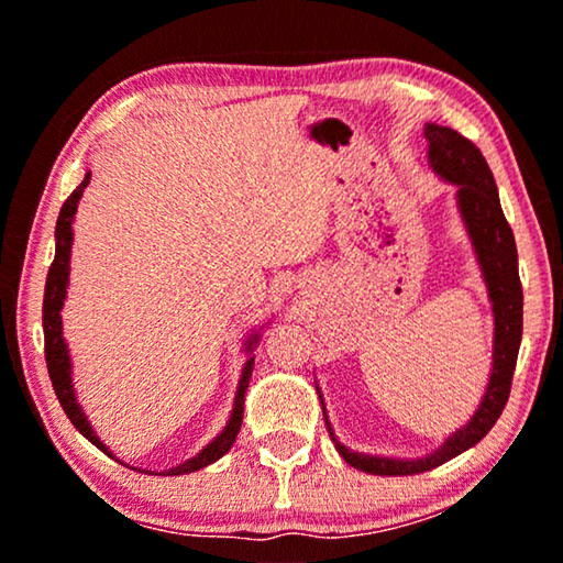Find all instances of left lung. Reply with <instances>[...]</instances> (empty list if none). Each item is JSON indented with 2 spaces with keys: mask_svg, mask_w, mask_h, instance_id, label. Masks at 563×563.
<instances>
[{
  "mask_svg": "<svg viewBox=\"0 0 563 563\" xmlns=\"http://www.w3.org/2000/svg\"><path fill=\"white\" fill-rule=\"evenodd\" d=\"M428 137V164L441 179L456 184V205L464 220L466 233L472 238L476 261H479L484 284L492 302V314H495V351H492V374L487 391H484L479 407L472 415V420L456 433L449 435L441 449L422 459H389V456H368V453H356L338 441L333 428H330L325 402H322V415H325L330 441L345 459V464L361 468L366 474L379 476H407L422 474L430 468L445 464L459 453H464L482 441L503 415L507 397H510L515 364H518L520 338H522V287L518 274V249H515V235L507 225L503 205H499L497 184L492 176L487 161L482 151L472 141L456 130L435 125H426ZM318 387V384H314Z\"/></svg>",
  "mask_w": 563,
  "mask_h": 563,
  "instance_id": "1",
  "label": "left lung"
}]
</instances>
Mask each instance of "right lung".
Masks as SVG:
<instances>
[{"mask_svg": "<svg viewBox=\"0 0 563 563\" xmlns=\"http://www.w3.org/2000/svg\"><path fill=\"white\" fill-rule=\"evenodd\" d=\"M91 179V174L87 172L84 181L71 191V197L66 199L64 207L58 212V222H56V258L48 268V279H45V295H43V335H45V364H48V374L53 382V389H56V397L64 412L68 415V420L74 422V428L79 433L97 445L99 451H104L107 456H112V451L99 441L95 428L89 426L87 415H84L81 405L76 402V391H74V379H71V356H68V345L64 341V322H60V310H64V299H66V287H68V261H71V243H74V214L76 207H79V199L87 189V184ZM258 341V333H253L249 341H245V353L253 351V345ZM253 374V356L245 361L241 382H238V391H235V402H233V412H230L228 426L222 428V433L214 438L212 443H207L197 456H191L184 461V464L168 468L164 474L179 476V474H191L199 472V468L210 466L212 461H218L220 456H225L230 451V445L235 443L238 430H241L243 422V402H245V389H249ZM114 459V456H112Z\"/></svg>", "mask_w": 563, "mask_h": 563, "instance_id": "1", "label": "right lung"}]
</instances>
